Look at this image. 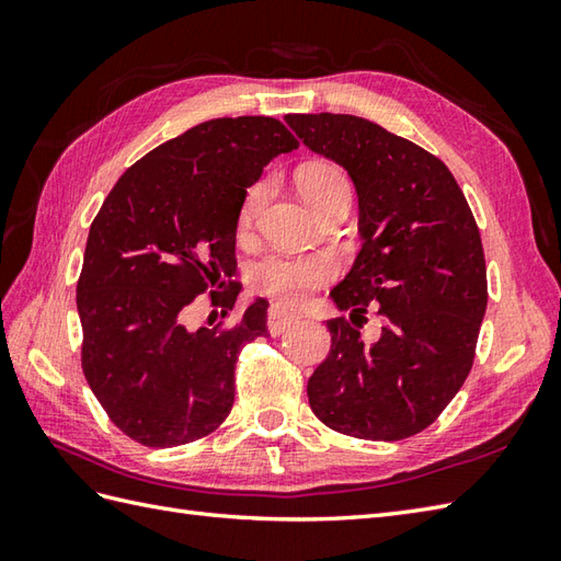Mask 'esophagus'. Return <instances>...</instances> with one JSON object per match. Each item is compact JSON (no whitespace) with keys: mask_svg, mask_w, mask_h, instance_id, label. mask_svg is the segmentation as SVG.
<instances>
[{"mask_svg":"<svg viewBox=\"0 0 561 561\" xmlns=\"http://www.w3.org/2000/svg\"><path fill=\"white\" fill-rule=\"evenodd\" d=\"M296 320H299V316H296V313L284 311V308H279V306H272L270 311H267V330H270V335H282V332L287 330V328H291Z\"/></svg>","mask_w":561,"mask_h":561,"instance_id":"esophagus-1","label":"esophagus"}]
</instances>
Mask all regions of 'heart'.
Segmentation results:
<instances>
[{
	"mask_svg": "<svg viewBox=\"0 0 561 561\" xmlns=\"http://www.w3.org/2000/svg\"><path fill=\"white\" fill-rule=\"evenodd\" d=\"M299 190L313 209L323 207L330 197L342 190H350V181L340 165L316 161L299 171ZM267 195V183H255L248 190L241 205V226L253 224L255 214ZM335 277V262L325 255L289 257V255H265L253 262L248 270V282L257 294L282 304H301L308 294L316 291Z\"/></svg>",
	"mask_w": 561,
	"mask_h": 561,
	"instance_id": "obj_1",
	"label": "heart"
}]
</instances>
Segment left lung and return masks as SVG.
<instances>
[{
    "mask_svg": "<svg viewBox=\"0 0 561 561\" xmlns=\"http://www.w3.org/2000/svg\"><path fill=\"white\" fill-rule=\"evenodd\" d=\"M308 149L347 169L359 195L362 253L332 299L330 352L308 378L311 410L332 432L400 440L438 420L468 378L486 311L478 221L448 165L356 115H287ZM389 318L366 345L355 318Z\"/></svg>",
    "mask_w": 561,
    "mask_h": 561,
    "instance_id": "obj_1",
    "label": "left lung"
}]
</instances>
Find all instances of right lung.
Returning a JSON list of instances; mask_svg holds the SVG:
<instances>
[{"instance_id": "add662e5", "label": "right lung", "mask_w": 561, "mask_h": 561, "mask_svg": "<svg viewBox=\"0 0 561 561\" xmlns=\"http://www.w3.org/2000/svg\"><path fill=\"white\" fill-rule=\"evenodd\" d=\"M296 147L274 117L207 121L129 165L93 219L77 282L81 368L137 444H193L229 416L238 354L267 332V301L195 332L185 308L209 291L211 306L233 311L245 190Z\"/></svg>"}]
</instances>
